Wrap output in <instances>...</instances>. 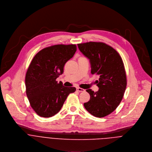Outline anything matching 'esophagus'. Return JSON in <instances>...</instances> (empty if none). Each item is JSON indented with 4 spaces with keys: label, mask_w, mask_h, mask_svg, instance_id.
<instances>
[{
    "label": "esophagus",
    "mask_w": 152,
    "mask_h": 152,
    "mask_svg": "<svg viewBox=\"0 0 152 152\" xmlns=\"http://www.w3.org/2000/svg\"><path fill=\"white\" fill-rule=\"evenodd\" d=\"M77 90L78 91V92H84V91H85L84 89H83V88H80V87H77Z\"/></svg>",
    "instance_id": "obj_1"
}]
</instances>
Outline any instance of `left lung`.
<instances>
[{
    "label": "left lung",
    "mask_w": 152,
    "mask_h": 152,
    "mask_svg": "<svg viewBox=\"0 0 152 152\" xmlns=\"http://www.w3.org/2000/svg\"><path fill=\"white\" fill-rule=\"evenodd\" d=\"M82 54L89 59L91 73L99 75L97 92L86 90L90 100L84 104L86 110L97 117L113 112L122 101L126 87V75L122 57L111 47L103 42L78 44Z\"/></svg>",
    "instance_id": "1"
}]
</instances>
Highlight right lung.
Here are the masks:
<instances>
[{"label":"right lung","instance_id":"obj_1","mask_svg":"<svg viewBox=\"0 0 152 152\" xmlns=\"http://www.w3.org/2000/svg\"><path fill=\"white\" fill-rule=\"evenodd\" d=\"M76 51L74 44L55 45L42 49L32 59L26 75V95L30 106L39 116L56 114L69 94L76 90L56 81Z\"/></svg>","mask_w":152,"mask_h":152}]
</instances>
